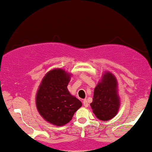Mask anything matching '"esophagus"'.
I'll return each instance as SVG.
<instances>
[{"instance_id":"esophagus-1","label":"esophagus","mask_w":152,"mask_h":152,"mask_svg":"<svg viewBox=\"0 0 152 152\" xmlns=\"http://www.w3.org/2000/svg\"><path fill=\"white\" fill-rule=\"evenodd\" d=\"M83 105H84L85 107H88V101L86 100V99L83 100Z\"/></svg>"}]
</instances>
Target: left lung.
<instances>
[{
    "label": "left lung",
    "instance_id": "1",
    "mask_svg": "<svg viewBox=\"0 0 152 152\" xmlns=\"http://www.w3.org/2000/svg\"><path fill=\"white\" fill-rule=\"evenodd\" d=\"M117 81L115 76L106 72L94 89L93 112L102 121H107L115 117L120 108V97L117 93Z\"/></svg>",
    "mask_w": 152,
    "mask_h": 152
}]
</instances>
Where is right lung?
I'll return each instance as SVG.
<instances>
[{
    "instance_id": "right-lung-1",
    "label": "right lung",
    "mask_w": 152,
    "mask_h": 152,
    "mask_svg": "<svg viewBox=\"0 0 152 152\" xmlns=\"http://www.w3.org/2000/svg\"><path fill=\"white\" fill-rule=\"evenodd\" d=\"M71 75L62 69H53L42 80L36 94V107L42 117L56 126L66 125L72 119L82 102L67 89Z\"/></svg>"
}]
</instances>
